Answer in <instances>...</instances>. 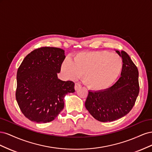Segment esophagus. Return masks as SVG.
I'll return each instance as SVG.
<instances>
[{"mask_svg":"<svg viewBox=\"0 0 152 152\" xmlns=\"http://www.w3.org/2000/svg\"><path fill=\"white\" fill-rule=\"evenodd\" d=\"M75 87V89L77 91V90L79 89V88H80L81 85H80V83H79V82H76V83L75 84V87Z\"/></svg>","mask_w":152,"mask_h":152,"instance_id":"1","label":"esophagus"}]
</instances>
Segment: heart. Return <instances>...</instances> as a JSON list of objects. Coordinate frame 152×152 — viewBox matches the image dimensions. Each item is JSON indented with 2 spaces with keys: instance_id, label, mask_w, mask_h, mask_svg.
I'll use <instances>...</instances> for the list:
<instances>
[{
  "instance_id": "1",
  "label": "heart",
  "mask_w": 152,
  "mask_h": 152,
  "mask_svg": "<svg viewBox=\"0 0 152 152\" xmlns=\"http://www.w3.org/2000/svg\"><path fill=\"white\" fill-rule=\"evenodd\" d=\"M122 68V60L118 55L102 50L77 54L73 61L65 59L61 71L71 79L84 76V83L89 89L102 91L113 84Z\"/></svg>"
}]
</instances>
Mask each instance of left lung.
Wrapping results in <instances>:
<instances>
[{
	"mask_svg": "<svg viewBox=\"0 0 152 152\" xmlns=\"http://www.w3.org/2000/svg\"><path fill=\"white\" fill-rule=\"evenodd\" d=\"M122 58L121 76L110 88L89 91L85 106L99 122H112L125 116L134 107L140 92L138 70L127 53L116 50Z\"/></svg>",
	"mask_w": 152,
	"mask_h": 152,
	"instance_id": "8db88e82",
	"label": "left lung"
}]
</instances>
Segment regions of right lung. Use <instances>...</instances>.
Instances as JSON below:
<instances>
[{"instance_id": "obj_1", "label": "right lung", "mask_w": 152, "mask_h": 152, "mask_svg": "<svg viewBox=\"0 0 152 152\" xmlns=\"http://www.w3.org/2000/svg\"><path fill=\"white\" fill-rule=\"evenodd\" d=\"M65 58L62 49L42 47L27 55L18 68L16 99L30 121H53L64 108L65 95L75 92L74 82L58 78Z\"/></svg>"}]
</instances>
